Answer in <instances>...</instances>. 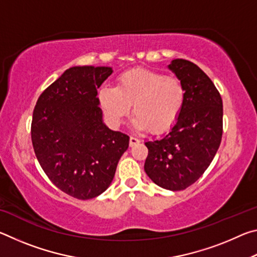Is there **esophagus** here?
I'll return each instance as SVG.
<instances>
[{
	"label": "esophagus",
	"instance_id": "1",
	"mask_svg": "<svg viewBox=\"0 0 257 257\" xmlns=\"http://www.w3.org/2000/svg\"><path fill=\"white\" fill-rule=\"evenodd\" d=\"M138 143H141V139L137 138L136 136H130V139H129V145L130 146H134L138 144Z\"/></svg>",
	"mask_w": 257,
	"mask_h": 257
}]
</instances>
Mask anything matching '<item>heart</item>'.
I'll return each instance as SVG.
<instances>
[{
	"label": "heart",
	"instance_id": "b5f03b06",
	"mask_svg": "<svg viewBox=\"0 0 257 257\" xmlns=\"http://www.w3.org/2000/svg\"><path fill=\"white\" fill-rule=\"evenodd\" d=\"M99 99L113 124H119L133 105L135 127L159 133L170 127L180 114L186 101V87L178 77L135 70L123 73L116 88H102Z\"/></svg>",
	"mask_w": 257,
	"mask_h": 257
}]
</instances>
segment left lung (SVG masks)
Instances as JSON below:
<instances>
[{
  "label": "left lung",
  "instance_id": "1",
  "mask_svg": "<svg viewBox=\"0 0 257 257\" xmlns=\"http://www.w3.org/2000/svg\"><path fill=\"white\" fill-rule=\"evenodd\" d=\"M169 69L184 82L186 101L169 133L145 143L144 169L156 185L177 191L196 182L214 159L222 139L223 106L219 90L196 64L176 59Z\"/></svg>",
  "mask_w": 257,
  "mask_h": 257
}]
</instances>
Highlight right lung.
<instances>
[{
  "instance_id": "right-lung-1",
  "label": "right lung",
  "mask_w": 257,
  "mask_h": 257,
  "mask_svg": "<svg viewBox=\"0 0 257 257\" xmlns=\"http://www.w3.org/2000/svg\"><path fill=\"white\" fill-rule=\"evenodd\" d=\"M108 67H72L38 97L32 120L36 158L60 190L78 199L101 195L113 180L129 137L102 121L97 88Z\"/></svg>"
}]
</instances>
